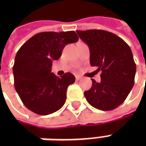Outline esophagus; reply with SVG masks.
Masks as SVG:
<instances>
[{
  "instance_id": "esophagus-1",
  "label": "esophagus",
  "mask_w": 146,
  "mask_h": 146,
  "mask_svg": "<svg viewBox=\"0 0 146 146\" xmlns=\"http://www.w3.org/2000/svg\"><path fill=\"white\" fill-rule=\"evenodd\" d=\"M81 76H76V80H81Z\"/></svg>"
}]
</instances>
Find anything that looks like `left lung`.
Instances as JSON below:
<instances>
[{
    "label": "left lung",
    "mask_w": 146,
    "mask_h": 146,
    "mask_svg": "<svg viewBox=\"0 0 146 146\" xmlns=\"http://www.w3.org/2000/svg\"><path fill=\"white\" fill-rule=\"evenodd\" d=\"M76 33L88 45L91 66L102 71L101 81L92 79V88L84 92L87 101L98 110L116 109L124 102L135 84L136 65L131 48L119 36L106 30H76Z\"/></svg>",
    "instance_id": "obj_1"
}]
</instances>
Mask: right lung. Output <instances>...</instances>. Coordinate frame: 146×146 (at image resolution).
I'll return each instance as SVG.
<instances>
[{
	"mask_svg": "<svg viewBox=\"0 0 146 146\" xmlns=\"http://www.w3.org/2000/svg\"><path fill=\"white\" fill-rule=\"evenodd\" d=\"M78 40L74 31L42 32L19 48L13 66L15 88L27 109L48 115L63 106L67 88L75 82V76L70 73L56 76L51 73L52 62L61 57L66 45Z\"/></svg>",
	"mask_w": 146,
	"mask_h": 146,
	"instance_id": "1",
	"label": "right lung"
}]
</instances>
